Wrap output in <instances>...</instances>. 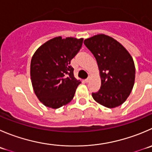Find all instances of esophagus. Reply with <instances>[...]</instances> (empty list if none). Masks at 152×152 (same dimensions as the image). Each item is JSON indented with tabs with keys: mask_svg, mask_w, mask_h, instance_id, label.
I'll list each match as a JSON object with an SVG mask.
<instances>
[{
	"mask_svg": "<svg viewBox=\"0 0 152 152\" xmlns=\"http://www.w3.org/2000/svg\"><path fill=\"white\" fill-rule=\"evenodd\" d=\"M91 77L89 76L88 78H87L86 79H85V82H89L90 80H91Z\"/></svg>",
	"mask_w": 152,
	"mask_h": 152,
	"instance_id": "34e87169",
	"label": "esophagus"
}]
</instances>
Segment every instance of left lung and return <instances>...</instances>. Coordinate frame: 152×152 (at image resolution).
Here are the masks:
<instances>
[{"instance_id": "8db88e82", "label": "left lung", "mask_w": 152, "mask_h": 152, "mask_svg": "<svg viewBox=\"0 0 152 152\" xmlns=\"http://www.w3.org/2000/svg\"><path fill=\"white\" fill-rule=\"evenodd\" d=\"M94 54L101 76V87L92 93L94 99L104 107L113 108L123 104L130 95L135 79L133 58L126 48L104 34L84 41Z\"/></svg>"}]
</instances>
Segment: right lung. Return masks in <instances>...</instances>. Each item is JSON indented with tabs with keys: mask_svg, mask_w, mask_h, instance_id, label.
Here are the masks:
<instances>
[{
	"mask_svg": "<svg viewBox=\"0 0 152 152\" xmlns=\"http://www.w3.org/2000/svg\"><path fill=\"white\" fill-rule=\"evenodd\" d=\"M83 39L56 37L40 47L31 60L30 76L34 92L41 102L58 108L73 99L81 83L73 75L70 61L79 53Z\"/></svg>",
	"mask_w": 152,
	"mask_h": 152,
	"instance_id": "obj_1",
	"label": "right lung"
}]
</instances>
